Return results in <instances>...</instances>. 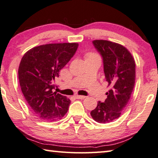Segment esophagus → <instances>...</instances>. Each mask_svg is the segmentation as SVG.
I'll return each instance as SVG.
<instances>
[{
    "label": "esophagus",
    "instance_id": "34e87169",
    "mask_svg": "<svg viewBox=\"0 0 158 158\" xmlns=\"http://www.w3.org/2000/svg\"><path fill=\"white\" fill-rule=\"evenodd\" d=\"M75 97H76V98L79 99H84L85 98V97H86L84 96V95H78V94H77V95H76Z\"/></svg>",
    "mask_w": 158,
    "mask_h": 158
}]
</instances>
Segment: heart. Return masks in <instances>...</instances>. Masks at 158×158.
I'll list each match as a JSON object with an SVG mask.
<instances>
[{
	"mask_svg": "<svg viewBox=\"0 0 158 158\" xmlns=\"http://www.w3.org/2000/svg\"><path fill=\"white\" fill-rule=\"evenodd\" d=\"M97 56L94 53H88L86 55H85V58H88V57H92V56Z\"/></svg>",
	"mask_w": 158,
	"mask_h": 158,
	"instance_id": "obj_1",
	"label": "heart"
}]
</instances>
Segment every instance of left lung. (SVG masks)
I'll list each match as a JSON object with an SVG mask.
<instances>
[{
    "label": "left lung",
    "mask_w": 158,
    "mask_h": 158,
    "mask_svg": "<svg viewBox=\"0 0 158 158\" xmlns=\"http://www.w3.org/2000/svg\"><path fill=\"white\" fill-rule=\"evenodd\" d=\"M104 61L108 87L104 102H99L90 115L97 122L106 124L119 118L127 106L135 81V62L127 48L106 40L93 41Z\"/></svg>",
    "instance_id": "obj_1"
}]
</instances>
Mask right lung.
Returning <instances> with one entry per match:
<instances>
[{
	"label": "right lung",
	"instance_id": "add662e5",
	"mask_svg": "<svg viewBox=\"0 0 158 158\" xmlns=\"http://www.w3.org/2000/svg\"><path fill=\"white\" fill-rule=\"evenodd\" d=\"M78 45L77 43L41 45L22 57L18 71L20 86L31 110L39 118L55 121L68 112L70 99L53 93L52 84Z\"/></svg>",
	"mask_w": 158,
	"mask_h": 158
}]
</instances>
